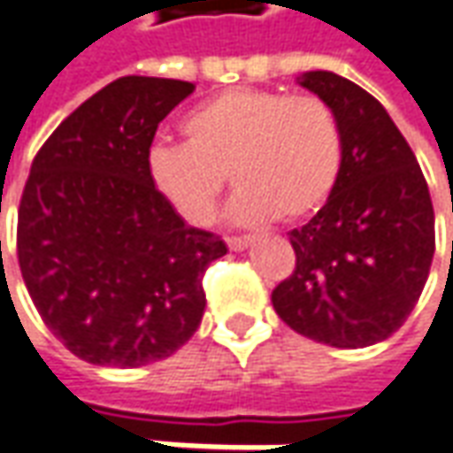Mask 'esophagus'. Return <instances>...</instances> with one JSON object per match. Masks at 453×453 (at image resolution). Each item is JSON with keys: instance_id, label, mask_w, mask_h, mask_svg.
<instances>
[{"instance_id": "esophagus-1", "label": "esophagus", "mask_w": 453, "mask_h": 453, "mask_svg": "<svg viewBox=\"0 0 453 453\" xmlns=\"http://www.w3.org/2000/svg\"><path fill=\"white\" fill-rule=\"evenodd\" d=\"M226 242L230 250H245L253 242V238L250 235H230V238H226Z\"/></svg>"}]
</instances>
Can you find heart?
I'll return each mask as SVG.
<instances>
[{"label": "heart", "mask_w": 453, "mask_h": 453, "mask_svg": "<svg viewBox=\"0 0 453 453\" xmlns=\"http://www.w3.org/2000/svg\"><path fill=\"white\" fill-rule=\"evenodd\" d=\"M180 130L185 142L155 145L148 170L155 190L193 226L215 218L227 173L238 223L303 220L341 178V125L316 95L235 87L190 110Z\"/></svg>", "instance_id": "obj_1"}]
</instances>
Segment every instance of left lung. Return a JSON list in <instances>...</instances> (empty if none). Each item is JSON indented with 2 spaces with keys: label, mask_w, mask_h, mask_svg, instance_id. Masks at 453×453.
<instances>
[{
  "label": "left lung",
  "mask_w": 453,
  "mask_h": 453,
  "mask_svg": "<svg viewBox=\"0 0 453 453\" xmlns=\"http://www.w3.org/2000/svg\"><path fill=\"white\" fill-rule=\"evenodd\" d=\"M301 85L331 104L343 137L334 196L290 230L296 271L271 296L296 334L335 349L373 346L398 331L429 278L434 205L416 155L383 104L334 72Z\"/></svg>",
  "instance_id": "left-lung-1"
}]
</instances>
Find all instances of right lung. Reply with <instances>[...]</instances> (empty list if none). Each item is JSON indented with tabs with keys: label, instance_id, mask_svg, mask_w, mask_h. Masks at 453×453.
<instances>
[{
	"label": "right lung",
	"instance_id": "right-lung-1",
	"mask_svg": "<svg viewBox=\"0 0 453 453\" xmlns=\"http://www.w3.org/2000/svg\"><path fill=\"white\" fill-rule=\"evenodd\" d=\"M193 89L119 77L82 102L32 163L17 223L24 286L44 326L87 364L163 361L203 320V275L226 242L188 226L148 170L157 125Z\"/></svg>",
	"mask_w": 453,
	"mask_h": 453
}]
</instances>
